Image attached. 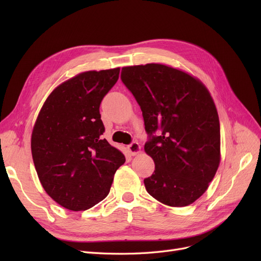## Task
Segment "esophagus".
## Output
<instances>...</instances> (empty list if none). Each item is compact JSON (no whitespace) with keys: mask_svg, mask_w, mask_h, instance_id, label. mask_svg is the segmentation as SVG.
I'll list each match as a JSON object with an SVG mask.
<instances>
[{"mask_svg":"<svg viewBox=\"0 0 261 261\" xmlns=\"http://www.w3.org/2000/svg\"><path fill=\"white\" fill-rule=\"evenodd\" d=\"M127 149L132 155H136L137 153L140 152V145L137 143V141H132V143L127 146Z\"/></svg>","mask_w":261,"mask_h":261,"instance_id":"obj_1","label":"esophagus"}]
</instances>
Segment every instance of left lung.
I'll list each match as a JSON object with an SVG mask.
<instances>
[{
	"mask_svg": "<svg viewBox=\"0 0 261 261\" xmlns=\"http://www.w3.org/2000/svg\"><path fill=\"white\" fill-rule=\"evenodd\" d=\"M121 80L145 122V151L154 172L146 191L171 207H185L207 191L220 163V123L208 89L195 77L162 64L122 68Z\"/></svg>",
	"mask_w": 261,
	"mask_h": 261,
	"instance_id": "obj_1",
	"label": "left lung"
}]
</instances>
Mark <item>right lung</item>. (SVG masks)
<instances>
[{"mask_svg": "<svg viewBox=\"0 0 261 261\" xmlns=\"http://www.w3.org/2000/svg\"><path fill=\"white\" fill-rule=\"evenodd\" d=\"M120 68L89 70L57 87L39 113L31 135L37 174L51 198L73 211L108 196L124 154L102 138L100 105Z\"/></svg>", "mask_w": 261, "mask_h": 261, "instance_id": "add662e5", "label": "right lung"}]
</instances>
